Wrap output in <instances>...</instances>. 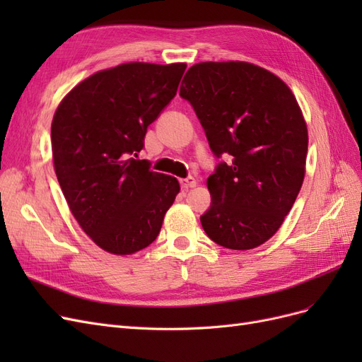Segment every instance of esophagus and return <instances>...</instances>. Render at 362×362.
Wrapping results in <instances>:
<instances>
[{
	"label": "esophagus",
	"instance_id": "1",
	"mask_svg": "<svg viewBox=\"0 0 362 362\" xmlns=\"http://www.w3.org/2000/svg\"><path fill=\"white\" fill-rule=\"evenodd\" d=\"M180 182H181V187H182L184 190H187V189H190V187H196V184H198V181H196L193 177L184 178V180H181Z\"/></svg>",
	"mask_w": 362,
	"mask_h": 362
}]
</instances>
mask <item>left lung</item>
<instances>
[{"label":"left lung","instance_id":"1","mask_svg":"<svg viewBox=\"0 0 362 362\" xmlns=\"http://www.w3.org/2000/svg\"><path fill=\"white\" fill-rule=\"evenodd\" d=\"M180 95L199 117L214 156H231L206 180V235L226 249L266 243L281 228L305 178L308 129L290 87L247 62H202Z\"/></svg>","mask_w":362,"mask_h":362}]
</instances>
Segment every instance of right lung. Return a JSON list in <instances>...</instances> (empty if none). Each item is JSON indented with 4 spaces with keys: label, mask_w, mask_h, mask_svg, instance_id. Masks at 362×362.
<instances>
[{
    "label": "right lung",
    "mask_w": 362,
    "mask_h": 362,
    "mask_svg": "<svg viewBox=\"0 0 362 362\" xmlns=\"http://www.w3.org/2000/svg\"><path fill=\"white\" fill-rule=\"evenodd\" d=\"M185 63H122L76 84L51 124L52 161L69 210L95 245L133 255L157 238L180 193L134 160L148 127L177 95Z\"/></svg>",
    "instance_id": "right-lung-1"
}]
</instances>
